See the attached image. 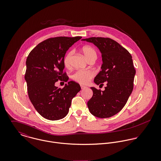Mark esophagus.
Masks as SVG:
<instances>
[{"mask_svg": "<svg viewBox=\"0 0 161 161\" xmlns=\"http://www.w3.org/2000/svg\"><path fill=\"white\" fill-rule=\"evenodd\" d=\"M80 87H81V89H86V88H87V87H86V86H82V85H81V86H80Z\"/></svg>", "mask_w": 161, "mask_h": 161, "instance_id": "1", "label": "esophagus"}]
</instances>
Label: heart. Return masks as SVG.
Segmentation results:
<instances>
[{
    "label": "heart",
    "mask_w": 161,
    "mask_h": 161,
    "mask_svg": "<svg viewBox=\"0 0 161 161\" xmlns=\"http://www.w3.org/2000/svg\"><path fill=\"white\" fill-rule=\"evenodd\" d=\"M81 52L83 53L84 56L86 58L88 61L95 60L97 58V53L92 46H84L81 48ZM74 52L70 51L68 52L64 58L63 63L66 68H69L71 64V60ZM95 75V71L92 69L84 70H77L72 75V79L74 80L80 84H88L92 77Z\"/></svg>",
    "instance_id": "obj_1"
}]
</instances>
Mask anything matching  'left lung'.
I'll return each instance as SVG.
<instances>
[{"label": "left lung", "mask_w": 161, "mask_h": 161, "mask_svg": "<svg viewBox=\"0 0 161 161\" xmlns=\"http://www.w3.org/2000/svg\"><path fill=\"white\" fill-rule=\"evenodd\" d=\"M82 40L93 43L102 53V70L94 82L103 86L102 91L91 87L93 96L87 106L92 115L98 118H109L118 114L126 103L133 89L136 70L130 53L115 40L109 38L91 37Z\"/></svg>", "instance_id": "8db88e82"}]
</instances>
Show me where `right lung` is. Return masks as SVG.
<instances>
[{"mask_svg": "<svg viewBox=\"0 0 161 161\" xmlns=\"http://www.w3.org/2000/svg\"><path fill=\"white\" fill-rule=\"evenodd\" d=\"M81 38H48L34 47L27 57L25 79L28 97L36 110L47 119L64 118L72 99L81 89L74 81H69L63 89L55 86L58 80H68L66 73L63 72L64 58L69 47Z\"/></svg>", "mask_w": 161, "mask_h": 161, "instance_id": "right-lung-1", "label": "right lung"}]
</instances>
